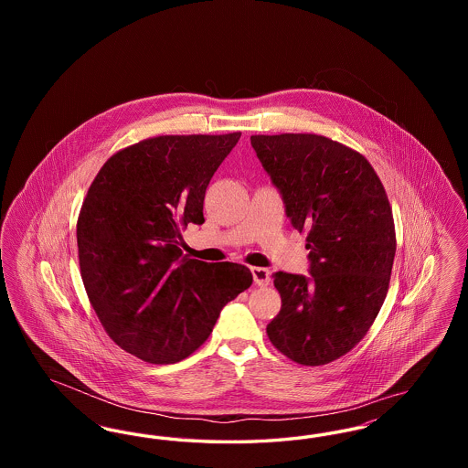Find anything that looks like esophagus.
Segmentation results:
<instances>
[{
	"mask_svg": "<svg viewBox=\"0 0 468 468\" xmlns=\"http://www.w3.org/2000/svg\"><path fill=\"white\" fill-rule=\"evenodd\" d=\"M250 271H252V279H254V282L258 286H268L270 284V271H268V268L252 267Z\"/></svg>",
	"mask_w": 468,
	"mask_h": 468,
	"instance_id": "34e87169",
	"label": "esophagus"
}]
</instances>
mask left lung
<instances>
[{"mask_svg":"<svg viewBox=\"0 0 468 468\" xmlns=\"http://www.w3.org/2000/svg\"><path fill=\"white\" fill-rule=\"evenodd\" d=\"M250 144L311 249L309 279L273 275L282 307L268 338L294 363H332L359 344L388 294L397 235L386 189L367 157L323 134H252Z\"/></svg>","mask_w":468,"mask_h":468,"instance_id":"1","label":"left lung"}]
</instances>
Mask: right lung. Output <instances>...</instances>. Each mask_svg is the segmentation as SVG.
<instances>
[{"instance_id":"add662e5","label":"right lung","mask_w":468,"mask_h":468,"mask_svg":"<svg viewBox=\"0 0 468 468\" xmlns=\"http://www.w3.org/2000/svg\"><path fill=\"white\" fill-rule=\"evenodd\" d=\"M240 132L161 134L117 151L92 180L77 219L79 265L100 323L153 365L193 355L224 305L252 284L239 263L182 256L187 224H203L205 191Z\"/></svg>"}]
</instances>
